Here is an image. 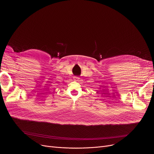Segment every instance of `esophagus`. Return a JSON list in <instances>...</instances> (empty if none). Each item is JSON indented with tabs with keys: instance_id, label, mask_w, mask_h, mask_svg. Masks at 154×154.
Returning a JSON list of instances; mask_svg holds the SVG:
<instances>
[{
	"instance_id": "esophagus-1",
	"label": "esophagus",
	"mask_w": 154,
	"mask_h": 154,
	"mask_svg": "<svg viewBox=\"0 0 154 154\" xmlns=\"http://www.w3.org/2000/svg\"><path fill=\"white\" fill-rule=\"evenodd\" d=\"M74 80L75 81H79L80 80V78L79 77H74Z\"/></svg>"
}]
</instances>
